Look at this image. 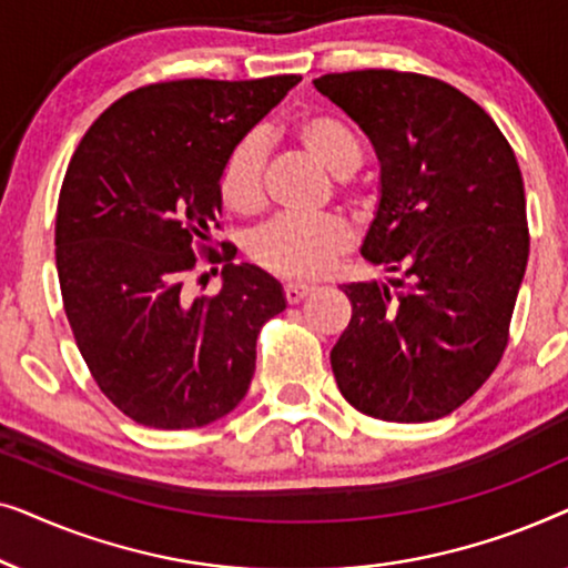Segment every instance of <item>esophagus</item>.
<instances>
[{"label": "esophagus", "instance_id": "obj_1", "mask_svg": "<svg viewBox=\"0 0 568 568\" xmlns=\"http://www.w3.org/2000/svg\"><path fill=\"white\" fill-rule=\"evenodd\" d=\"M310 292H313V286H307V284H286L284 286V297L290 305H297V302L305 300Z\"/></svg>", "mask_w": 568, "mask_h": 568}]
</instances>
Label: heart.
<instances>
[{
  "instance_id": "heart-1",
  "label": "heart",
  "mask_w": 568,
  "mask_h": 568,
  "mask_svg": "<svg viewBox=\"0 0 568 568\" xmlns=\"http://www.w3.org/2000/svg\"><path fill=\"white\" fill-rule=\"evenodd\" d=\"M294 139L333 175H348L362 160V146L352 129L331 115H302L294 123ZM263 168L266 150L258 134H247L230 146L216 175L224 209L240 216L258 212L263 206ZM348 251L352 230L336 214L276 216L247 237V258L268 274L292 282L325 276Z\"/></svg>"
}]
</instances>
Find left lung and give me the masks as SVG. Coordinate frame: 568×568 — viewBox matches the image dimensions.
Segmentation results:
<instances>
[{"label":"left lung","mask_w":568,"mask_h":568,"mask_svg":"<svg viewBox=\"0 0 568 568\" xmlns=\"http://www.w3.org/2000/svg\"><path fill=\"white\" fill-rule=\"evenodd\" d=\"M313 84L375 146L379 206L362 255L400 274L393 290L341 286L352 321L331 352L338 390L372 418L434 422L509 344L530 253L517 158L491 115L437 77L359 69Z\"/></svg>","instance_id":"obj_1"}]
</instances>
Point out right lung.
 Returning a JSON list of instances; mask_svg holds the SVG:
<instances>
[{
    "label": "right lung",
    "mask_w": 568,
    "mask_h": 568,
    "mask_svg": "<svg viewBox=\"0 0 568 568\" xmlns=\"http://www.w3.org/2000/svg\"><path fill=\"white\" fill-rule=\"evenodd\" d=\"M300 80L144 84L100 113L72 154L57 206L61 300L92 379L131 422L196 429L251 387L255 338L286 300L274 276L212 240L216 175ZM196 254L225 263L216 295L187 294Z\"/></svg>",
    "instance_id": "add662e5"
}]
</instances>
